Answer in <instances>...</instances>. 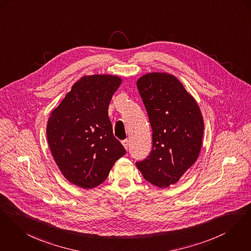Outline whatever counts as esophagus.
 Wrapping results in <instances>:
<instances>
[{"instance_id": "esophagus-1", "label": "esophagus", "mask_w": 251, "mask_h": 251, "mask_svg": "<svg viewBox=\"0 0 251 251\" xmlns=\"http://www.w3.org/2000/svg\"><path fill=\"white\" fill-rule=\"evenodd\" d=\"M122 144H123V146L125 147V149H126V150H128V146H129V140H128V139H124V140H122Z\"/></svg>"}]
</instances>
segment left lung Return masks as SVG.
<instances>
[{"label": "left lung", "instance_id": "1", "mask_svg": "<svg viewBox=\"0 0 251 251\" xmlns=\"http://www.w3.org/2000/svg\"><path fill=\"white\" fill-rule=\"evenodd\" d=\"M136 86L149 116L153 147L135 165L148 182L167 188L198 159L203 117L196 99L173 75L149 73L137 79Z\"/></svg>", "mask_w": 251, "mask_h": 251}]
</instances>
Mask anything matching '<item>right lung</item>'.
Listing matches in <instances>:
<instances>
[{
  "label": "right lung",
  "instance_id": "obj_1",
  "mask_svg": "<svg viewBox=\"0 0 251 251\" xmlns=\"http://www.w3.org/2000/svg\"><path fill=\"white\" fill-rule=\"evenodd\" d=\"M122 83L112 75H84L48 120L47 137L59 170L71 183L95 188L126 150L114 133L108 109Z\"/></svg>",
  "mask_w": 251,
  "mask_h": 251
}]
</instances>
